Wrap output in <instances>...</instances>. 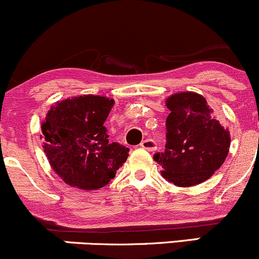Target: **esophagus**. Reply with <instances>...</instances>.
<instances>
[{"instance_id": "34e87169", "label": "esophagus", "mask_w": 259, "mask_h": 259, "mask_svg": "<svg viewBox=\"0 0 259 259\" xmlns=\"http://www.w3.org/2000/svg\"><path fill=\"white\" fill-rule=\"evenodd\" d=\"M140 146L143 147V149L147 150V151H155V150L157 149V145H156L155 140H152V139H145L144 141H141Z\"/></svg>"}]
</instances>
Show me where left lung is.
I'll list each match as a JSON object with an SVG mask.
<instances>
[{
  "label": "left lung",
  "instance_id": "8db88e82",
  "mask_svg": "<svg viewBox=\"0 0 259 259\" xmlns=\"http://www.w3.org/2000/svg\"><path fill=\"white\" fill-rule=\"evenodd\" d=\"M166 106L171 113L166 119L164 151L153 156L163 169L162 177L177 187L209 180L229 153V130L198 93H175L166 99Z\"/></svg>",
  "mask_w": 259,
  "mask_h": 259
}]
</instances>
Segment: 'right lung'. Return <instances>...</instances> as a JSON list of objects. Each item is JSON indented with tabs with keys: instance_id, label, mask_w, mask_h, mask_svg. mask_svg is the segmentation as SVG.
<instances>
[{
	"instance_id": "right-lung-1",
	"label": "right lung",
	"mask_w": 259,
	"mask_h": 259,
	"mask_svg": "<svg viewBox=\"0 0 259 259\" xmlns=\"http://www.w3.org/2000/svg\"><path fill=\"white\" fill-rule=\"evenodd\" d=\"M114 101L102 96H78L58 102L41 124L42 149L56 175L83 190L104 187L115 177L129 149L109 143L104 121Z\"/></svg>"
}]
</instances>
